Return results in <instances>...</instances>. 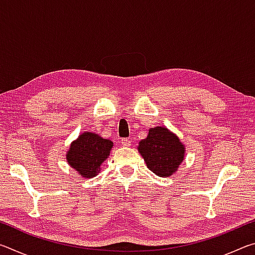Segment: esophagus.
Listing matches in <instances>:
<instances>
[{
  "mask_svg": "<svg viewBox=\"0 0 255 255\" xmlns=\"http://www.w3.org/2000/svg\"><path fill=\"white\" fill-rule=\"evenodd\" d=\"M122 144L124 146H130V140L128 139V138H123L122 139Z\"/></svg>",
  "mask_w": 255,
  "mask_h": 255,
  "instance_id": "34e87169",
  "label": "esophagus"
}]
</instances>
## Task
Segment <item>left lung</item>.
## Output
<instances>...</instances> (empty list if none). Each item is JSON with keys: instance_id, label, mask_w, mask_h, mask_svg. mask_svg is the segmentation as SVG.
Returning a JSON list of instances; mask_svg holds the SVG:
<instances>
[{"instance_id": "1", "label": "left lung", "mask_w": 255, "mask_h": 255, "mask_svg": "<svg viewBox=\"0 0 255 255\" xmlns=\"http://www.w3.org/2000/svg\"><path fill=\"white\" fill-rule=\"evenodd\" d=\"M138 150L148 169L159 176H170L178 170L184 157V147L179 138L164 127L149 129L140 140Z\"/></svg>"}]
</instances>
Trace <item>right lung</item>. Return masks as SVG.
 <instances>
[{
	"instance_id": "1",
	"label": "right lung",
	"mask_w": 255,
	"mask_h": 255,
	"mask_svg": "<svg viewBox=\"0 0 255 255\" xmlns=\"http://www.w3.org/2000/svg\"><path fill=\"white\" fill-rule=\"evenodd\" d=\"M112 141L93 132H83L73 141L67 153V162L82 176L93 178L101 164L109 156Z\"/></svg>"
}]
</instances>
